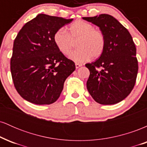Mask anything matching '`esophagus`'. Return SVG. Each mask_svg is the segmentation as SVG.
Listing matches in <instances>:
<instances>
[{
  "instance_id": "esophagus-1",
  "label": "esophagus",
  "mask_w": 147,
  "mask_h": 147,
  "mask_svg": "<svg viewBox=\"0 0 147 147\" xmlns=\"http://www.w3.org/2000/svg\"><path fill=\"white\" fill-rule=\"evenodd\" d=\"M82 64H79V63H75V67H76V68H79V67H81L82 66Z\"/></svg>"
}]
</instances>
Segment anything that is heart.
Returning a JSON list of instances; mask_svg holds the SVG:
<instances>
[{
  "label": "heart",
  "instance_id": "obj_1",
  "mask_svg": "<svg viewBox=\"0 0 147 147\" xmlns=\"http://www.w3.org/2000/svg\"><path fill=\"white\" fill-rule=\"evenodd\" d=\"M53 40L58 50L68 55L78 40V49L71 52L70 59L77 63H82L91 58L97 59L102 55L106 45L104 34L95 29L93 25L82 20H77L68 27V33L60 28L55 33Z\"/></svg>",
  "mask_w": 147,
  "mask_h": 147
}]
</instances>
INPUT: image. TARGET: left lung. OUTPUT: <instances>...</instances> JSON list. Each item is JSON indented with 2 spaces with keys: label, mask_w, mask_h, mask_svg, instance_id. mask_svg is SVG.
Segmentation results:
<instances>
[{
  "label": "left lung",
  "mask_w": 147,
  "mask_h": 147,
  "mask_svg": "<svg viewBox=\"0 0 147 147\" xmlns=\"http://www.w3.org/2000/svg\"><path fill=\"white\" fill-rule=\"evenodd\" d=\"M83 19L98 26L106 38L102 55L95 61L86 64L90 70L88 90L99 104H117L131 93L137 78L138 62L132 36L111 15L104 14Z\"/></svg>",
  "instance_id": "1"
}]
</instances>
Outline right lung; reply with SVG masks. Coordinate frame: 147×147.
<instances>
[{
	"mask_svg": "<svg viewBox=\"0 0 147 147\" xmlns=\"http://www.w3.org/2000/svg\"><path fill=\"white\" fill-rule=\"evenodd\" d=\"M73 19L38 14L14 39L10 70L14 87L25 100L38 105L58 99L75 64L57 48L55 33Z\"/></svg>",
	"mask_w": 147,
	"mask_h": 147,
	"instance_id": "obj_1",
	"label": "right lung"
}]
</instances>
